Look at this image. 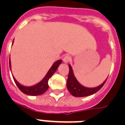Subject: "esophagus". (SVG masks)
Here are the masks:
<instances>
[{
	"instance_id": "esophagus-1",
	"label": "esophagus",
	"mask_w": 125,
	"mask_h": 125,
	"mask_svg": "<svg viewBox=\"0 0 125 125\" xmlns=\"http://www.w3.org/2000/svg\"><path fill=\"white\" fill-rule=\"evenodd\" d=\"M70 57L67 55V56H65L63 57V62L64 63H69V62L70 61Z\"/></svg>"
}]
</instances>
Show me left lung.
I'll list each match as a JSON object with an SVG mask.
<instances>
[{"label": "left lung", "instance_id": "obj_1", "mask_svg": "<svg viewBox=\"0 0 125 125\" xmlns=\"http://www.w3.org/2000/svg\"><path fill=\"white\" fill-rule=\"evenodd\" d=\"M69 73L67 81V88L69 91V93L74 97H83L93 95L103 87L107 80L106 78L104 82L97 87H86L80 84L78 80H76V77L74 76L73 73L72 67L70 64L69 65Z\"/></svg>", "mask_w": 125, "mask_h": 125}]
</instances>
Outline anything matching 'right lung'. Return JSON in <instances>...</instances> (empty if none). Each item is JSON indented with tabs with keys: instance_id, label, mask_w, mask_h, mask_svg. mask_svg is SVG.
Wrapping results in <instances>:
<instances>
[{
	"instance_id": "right-lung-1",
	"label": "right lung",
	"mask_w": 125,
	"mask_h": 125,
	"mask_svg": "<svg viewBox=\"0 0 125 125\" xmlns=\"http://www.w3.org/2000/svg\"><path fill=\"white\" fill-rule=\"evenodd\" d=\"M62 60H59L56 61V62H54L52 64V65L51 66L49 71L47 72L45 77L40 81L39 83H36L35 85H32V86H24L23 85H21L20 83H19L17 80L15 78V77L13 76V78L14 80V82L16 83L17 86L19 87V89H20L21 91H22V93L26 94V95H31V96H37V95H40L44 93L45 91H47L48 88H49V84H48V82H49V78H51V76H52V74L56 72V71L57 70V69L58 67V66L62 63ZM10 68L11 70V62L10 58Z\"/></svg>"
}]
</instances>
